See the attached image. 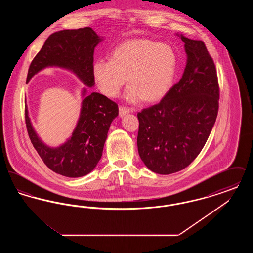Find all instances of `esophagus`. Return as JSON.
Instances as JSON below:
<instances>
[{"mask_svg":"<svg viewBox=\"0 0 253 253\" xmlns=\"http://www.w3.org/2000/svg\"><path fill=\"white\" fill-rule=\"evenodd\" d=\"M131 112H132V109L126 108L123 106H120V108H119V115L121 118H123L124 116H126L127 114H129Z\"/></svg>","mask_w":253,"mask_h":253,"instance_id":"1","label":"esophagus"}]
</instances>
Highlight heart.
<instances>
[{"label":"heart","instance_id":"heart-1","mask_svg":"<svg viewBox=\"0 0 253 253\" xmlns=\"http://www.w3.org/2000/svg\"><path fill=\"white\" fill-rule=\"evenodd\" d=\"M177 60L170 46L149 39L126 41L114 49L110 60H96L93 77L100 92L117 97L126 80L125 99L136 104L164 98L170 90Z\"/></svg>","mask_w":253,"mask_h":253}]
</instances>
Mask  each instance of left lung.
I'll use <instances>...</instances> for the list:
<instances>
[{"instance_id": "1", "label": "left lung", "mask_w": 253, "mask_h": 253, "mask_svg": "<svg viewBox=\"0 0 253 253\" xmlns=\"http://www.w3.org/2000/svg\"><path fill=\"white\" fill-rule=\"evenodd\" d=\"M178 36L187 54L180 81L158 104L137 114L139 157L159 174L179 171L193 162L209 138L219 107L216 68L204 42Z\"/></svg>"}]
</instances>
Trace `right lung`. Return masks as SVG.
<instances>
[{"instance_id":"1","label":"right lung","mask_w":253,"mask_h":253,"mask_svg":"<svg viewBox=\"0 0 253 253\" xmlns=\"http://www.w3.org/2000/svg\"><path fill=\"white\" fill-rule=\"evenodd\" d=\"M101 41L102 38L91 27L64 29L51 34L32 60L26 83L41 70L56 66L70 70L87 87H93L94 51ZM83 96L80 119L71 137L56 148L41 140L31 124L27 106L24 107L31 143L50 169L66 177H82L96 168L110 125L119 116L118 104L108 97L96 92L87 95L86 88Z\"/></svg>"}]
</instances>
